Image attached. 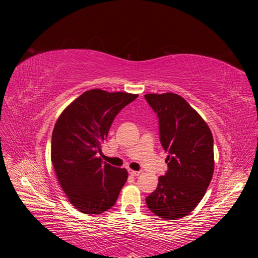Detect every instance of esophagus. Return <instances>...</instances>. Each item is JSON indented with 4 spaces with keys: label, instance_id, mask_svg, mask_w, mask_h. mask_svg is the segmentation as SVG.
I'll list each match as a JSON object with an SVG mask.
<instances>
[{
    "label": "esophagus",
    "instance_id": "34e87169",
    "mask_svg": "<svg viewBox=\"0 0 258 258\" xmlns=\"http://www.w3.org/2000/svg\"><path fill=\"white\" fill-rule=\"evenodd\" d=\"M128 174L132 175V176H139L141 172L140 171H133V169H128Z\"/></svg>",
    "mask_w": 258,
    "mask_h": 258
}]
</instances>
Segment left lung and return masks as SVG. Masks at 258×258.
<instances>
[{"instance_id": "8db88e82", "label": "left lung", "mask_w": 258, "mask_h": 258, "mask_svg": "<svg viewBox=\"0 0 258 258\" xmlns=\"http://www.w3.org/2000/svg\"><path fill=\"white\" fill-rule=\"evenodd\" d=\"M157 114L160 141L168 153L167 172L146 197L152 213L166 221L184 217L204 197L214 173L213 135L205 120L174 93L146 94Z\"/></svg>"}]
</instances>
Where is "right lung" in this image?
Masks as SVG:
<instances>
[{
  "label": "right lung",
  "mask_w": 258,
  "mask_h": 258,
  "mask_svg": "<svg viewBox=\"0 0 258 258\" xmlns=\"http://www.w3.org/2000/svg\"><path fill=\"white\" fill-rule=\"evenodd\" d=\"M138 94L84 92L64 109L54 126L51 160L71 204L84 214H101L116 202L127 171L97 157L115 116Z\"/></svg>",
  "instance_id": "1"
}]
</instances>
